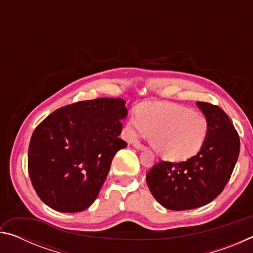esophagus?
I'll return each instance as SVG.
<instances>
[{"instance_id": "esophagus-1", "label": "esophagus", "mask_w": 253, "mask_h": 253, "mask_svg": "<svg viewBox=\"0 0 253 253\" xmlns=\"http://www.w3.org/2000/svg\"><path fill=\"white\" fill-rule=\"evenodd\" d=\"M132 146L137 149H139V151H144V149H146V146H144V145L140 144L139 142H134L132 143Z\"/></svg>"}]
</instances>
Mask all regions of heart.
Returning a JSON list of instances; mask_svg holds the SVG:
<instances>
[{"instance_id": "b5f03b06", "label": "heart", "mask_w": 253, "mask_h": 253, "mask_svg": "<svg viewBox=\"0 0 253 253\" xmlns=\"http://www.w3.org/2000/svg\"><path fill=\"white\" fill-rule=\"evenodd\" d=\"M131 138L151 135V145L158 155L172 162H182L200 152L209 134L203 115L176 104L142 106L128 123Z\"/></svg>"}]
</instances>
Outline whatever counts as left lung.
<instances>
[{
	"label": "left lung",
	"instance_id": "obj_1",
	"mask_svg": "<svg viewBox=\"0 0 253 253\" xmlns=\"http://www.w3.org/2000/svg\"><path fill=\"white\" fill-rule=\"evenodd\" d=\"M196 105L209 123L203 147L185 162L157 163L146 174L154 198L173 211L212 202L223 191L239 157L240 138L228 115L209 102L198 101Z\"/></svg>",
	"mask_w": 253,
	"mask_h": 253
}]
</instances>
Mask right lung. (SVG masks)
Listing matches in <instances>:
<instances>
[{"instance_id": "obj_1", "label": "right lung", "mask_w": 253, "mask_h": 253, "mask_svg": "<svg viewBox=\"0 0 253 253\" xmlns=\"http://www.w3.org/2000/svg\"><path fill=\"white\" fill-rule=\"evenodd\" d=\"M127 114L124 99L98 98L59 108L38 125L28 169L42 202L66 213L95 202L114 156L127 146L119 138Z\"/></svg>"}]
</instances>
